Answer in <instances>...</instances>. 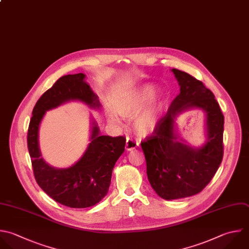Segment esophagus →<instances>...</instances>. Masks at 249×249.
Wrapping results in <instances>:
<instances>
[{
    "mask_svg": "<svg viewBox=\"0 0 249 249\" xmlns=\"http://www.w3.org/2000/svg\"><path fill=\"white\" fill-rule=\"evenodd\" d=\"M138 142L133 140L132 138H126V143H125V149L126 151H132L135 148H137Z\"/></svg>",
    "mask_w": 249,
    "mask_h": 249,
    "instance_id": "1",
    "label": "esophagus"
}]
</instances>
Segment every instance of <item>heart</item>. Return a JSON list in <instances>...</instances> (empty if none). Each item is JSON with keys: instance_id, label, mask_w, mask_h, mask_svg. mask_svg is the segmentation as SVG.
<instances>
[{"instance_id": "heart-1", "label": "heart", "mask_w": 249, "mask_h": 249, "mask_svg": "<svg viewBox=\"0 0 249 249\" xmlns=\"http://www.w3.org/2000/svg\"><path fill=\"white\" fill-rule=\"evenodd\" d=\"M155 93V87L146 86L122 97L114 104L116 110L124 117L133 118L141 113L135 119V129L143 136L153 133L161 120L163 102L160 98H154ZM116 112L113 109L108 111L107 118L109 122H119Z\"/></svg>"}]
</instances>
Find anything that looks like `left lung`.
I'll return each instance as SVG.
<instances>
[{
  "label": "left lung",
  "instance_id": "8db88e82",
  "mask_svg": "<svg viewBox=\"0 0 249 249\" xmlns=\"http://www.w3.org/2000/svg\"><path fill=\"white\" fill-rule=\"evenodd\" d=\"M171 72L180 93L153 134L141 142L148 180L166 200L196 195L211 181L222 161L224 132V116L211 90L183 71ZM193 108L201 109L206 116V141L198 147L189 145L177 130V118Z\"/></svg>",
  "mask_w": 249,
  "mask_h": 249
}]
</instances>
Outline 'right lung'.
<instances>
[{
  "instance_id": "right-lung-1",
  "label": "right lung",
  "mask_w": 249,
  "mask_h": 249,
  "mask_svg": "<svg viewBox=\"0 0 249 249\" xmlns=\"http://www.w3.org/2000/svg\"><path fill=\"white\" fill-rule=\"evenodd\" d=\"M85 79L83 73L58 79L36 103L27 135L28 151L38 185L53 199L72 208L93 206L108 194L113 168L125 146L124 136L100 135L97 123L91 117L89 143L73 165L54 167L42 157L39 130L48 111L71 101H80L91 109H100L98 96Z\"/></svg>"
}]
</instances>
